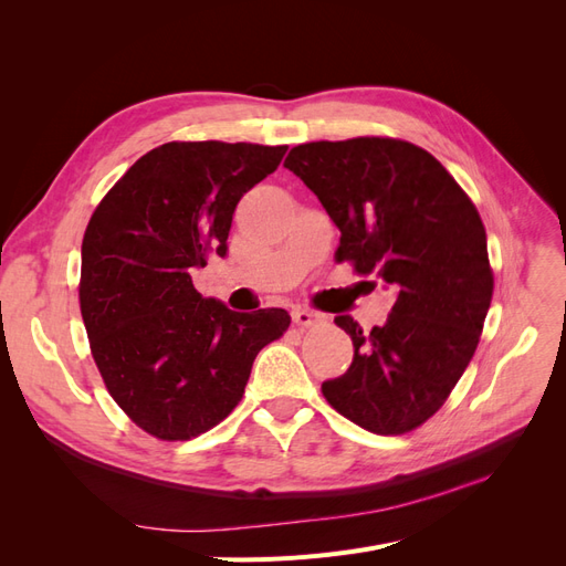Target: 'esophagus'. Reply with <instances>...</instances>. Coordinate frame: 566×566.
<instances>
[{"label":"esophagus","mask_w":566,"mask_h":566,"mask_svg":"<svg viewBox=\"0 0 566 566\" xmlns=\"http://www.w3.org/2000/svg\"><path fill=\"white\" fill-rule=\"evenodd\" d=\"M323 316L314 310H304V306H297V310H293V323L300 325V328H312V325L321 323Z\"/></svg>","instance_id":"1"}]
</instances>
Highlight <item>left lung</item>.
<instances>
[{"instance_id":"8db88e82","label":"left lung","mask_w":566,"mask_h":566,"mask_svg":"<svg viewBox=\"0 0 566 566\" xmlns=\"http://www.w3.org/2000/svg\"><path fill=\"white\" fill-rule=\"evenodd\" d=\"M285 167L339 229L337 262L397 287L385 325L335 318L354 358L323 397L368 432L416 430L449 399L484 328L493 271L482 217L447 167L401 139L300 144Z\"/></svg>"}]
</instances>
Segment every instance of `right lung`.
Here are the masks:
<instances>
[{
  "instance_id": "obj_1",
  "label": "right lung",
  "mask_w": 566,
  "mask_h": 566,
  "mask_svg": "<svg viewBox=\"0 0 566 566\" xmlns=\"http://www.w3.org/2000/svg\"><path fill=\"white\" fill-rule=\"evenodd\" d=\"M287 146L169 142L136 160L94 210L82 241L80 310L111 397L144 432L186 441L243 399L254 356L285 310L231 312L191 273L227 256L238 200Z\"/></svg>"
}]
</instances>
